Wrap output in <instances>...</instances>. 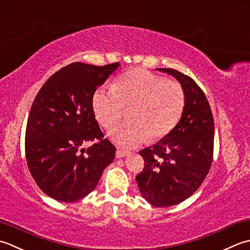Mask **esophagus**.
Segmentation results:
<instances>
[{"label":"esophagus","mask_w":250,"mask_h":250,"mask_svg":"<svg viewBox=\"0 0 250 250\" xmlns=\"http://www.w3.org/2000/svg\"><path fill=\"white\" fill-rule=\"evenodd\" d=\"M130 154L129 151H125V150H122V149H118L116 150V157L118 159H121V157H125V156H128Z\"/></svg>","instance_id":"1"}]
</instances>
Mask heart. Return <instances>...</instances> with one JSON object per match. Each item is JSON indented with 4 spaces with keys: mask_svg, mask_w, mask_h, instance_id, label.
Here are the masks:
<instances>
[{
    "mask_svg": "<svg viewBox=\"0 0 250 250\" xmlns=\"http://www.w3.org/2000/svg\"><path fill=\"white\" fill-rule=\"evenodd\" d=\"M185 104L179 84L142 69L127 71L114 86H101L93 96L95 115L105 128L119 123L125 106H132V121L110 132L112 140L125 147H135L150 137L156 140L169 134L179 122Z\"/></svg>",
    "mask_w": 250,
    "mask_h": 250,
    "instance_id": "b5f03b06",
    "label": "heart"
}]
</instances>
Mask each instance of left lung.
Listing matches in <instances>:
<instances>
[{
    "instance_id": "left-lung-1",
    "label": "left lung",
    "mask_w": 250,
    "mask_h": 250,
    "mask_svg": "<svg viewBox=\"0 0 250 250\" xmlns=\"http://www.w3.org/2000/svg\"><path fill=\"white\" fill-rule=\"evenodd\" d=\"M156 70L180 83L185 109L169 134L139 152L145 167L136 180L147 202L167 207L190 197L205 179L212 163L215 125L206 96L194 80L175 69Z\"/></svg>"
}]
</instances>
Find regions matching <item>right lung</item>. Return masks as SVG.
<instances>
[{
  "instance_id": "right-lung-1",
  "label": "right lung",
  "mask_w": 250,
  "mask_h": 250,
  "mask_svg": "<svg viewBox=\"0 0 250 250\" xmlns=\"http://www.w3.org/2000/svg\"><path fill=\"white\" fill-rule=\"evenodd\" d=\"M119 67L73 62L50 76L35 97L25 159L40 189L56 201L73 203L89 194L114 160L115 146L104 139L95 119L93 96Z\"/></svg>"
}]
</instances>
